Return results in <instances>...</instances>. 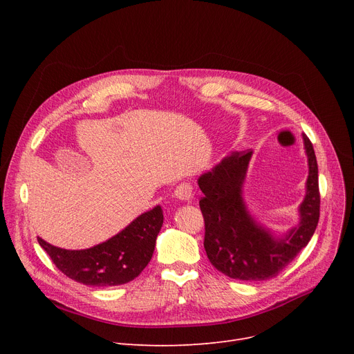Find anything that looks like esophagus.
Here are the masks:
<instances>
[{
    "mask_svg": "<svg viewBox=\"0 0 354 354\" xmlns=\"http://www.w3.org/2000/svg\"><path fill=\"white\" fill-rule=\"evenodd\" d=\"M175 196L179 201H191L194 198V191H192V185L188 182H182L179 183L176 189H175Z\"/></svg>",
    "mask_w": 354,
    "mask_h": 354,
    "instance_id": "34e87169",
    "label": "esophagus"
}]
</instances>
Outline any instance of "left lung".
Instances as JSON below:
<instances>
[{
	"mask_svg": "<svg viewBox=\"0 0 354 354\" xmlns=\"http://www.w3.org/2000/svg\"><path fill=\"white\" fill-rule=\"evenodd\" d=\"M308 162L300 222L275 235L251 215L244 182L252 151L231 152L198 178L203 194L199 207L205 221V247L211 264L234 280L263 281L283 271L311 239L320 216L319 167L310 139L303 135Z\"/></svg>",
	"mask_w": 354,
	"mask_h": 354,
	"instance_id": "8db88e82",
	"label": "left lung"
}]
</instances>
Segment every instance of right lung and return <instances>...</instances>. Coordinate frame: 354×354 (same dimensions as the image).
Instances as JSON below:
<instances>
[{
	"mask_svg": "<svg viewBox=\"0 0 354 354\" xmlns=\"http://www.w3.org/2000/svg\"><path fill=\"white\" fill-rule=\"evenodd\" d=\"M163 224L158 205L133 219L119 234L86 250L54 247L39 236V244L53 263L71 280L93 287L126 284L145 270L155 251L156 236Z\"/></svg>",
	"mask_w": 354,
	"mask_h": 354,
	"instance_id": "obj_1",
	"label": "right lung"
}]
</instances>
